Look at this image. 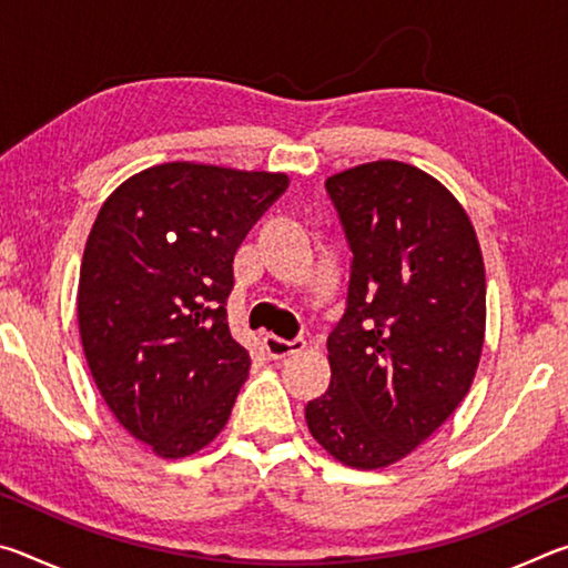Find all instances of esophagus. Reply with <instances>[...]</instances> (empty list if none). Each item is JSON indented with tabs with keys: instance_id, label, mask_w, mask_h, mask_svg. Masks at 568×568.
<instances>
[{
	"instance_id": "esophagus-1",
	"label": "esophagus",
	"mask_w": 568,
	"mask_h": 568,
	"mask_svg": "<svg viewBox=\"0 0 568 568\" xmlns=\"http://www.w3.org/2000/svg\"><path fill=\"white\" fill-rule=\"evenodd\" d=\"M263 345H265V351H267V355H271V358H285V355L301 353L307 343L303 338L287 341V338H281V335L271 333V335H265V338H263Z\"/></svg>"
}]
</instances>
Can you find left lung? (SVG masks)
<instances>
[{
  "mask_svg": "<svg viewBox=\"0 0 568 568\" xmlns=\"http://www.w3.org/2000/svg\"><path fill=\"white\" fill-rule=\"evenodd\" d=\"M325 187L353 273L328 338L331 386L305 420L335 460L376 470L434 436L470 390L486 338L484 255L454 192L406 162H365Z\"/></svg>",
  "mask_w": 568,
  "mask_h": 568,
  "instance_id": "1",
  "label": "left lung"
}]
</instances>
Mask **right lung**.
I'll return each mask as SVG.
<instances>
[{
	"mask_svg": "<svg viewBox=\"0 0 568 568\" xmlns=\"http://www.w3.org/2000/svg\"><path fill=\"white\" fill-rule=\"evenodd\" d=\"M285 187V172L165 162L100 207L77 291L84 358L114 418L160 458L215 440L247 381L225 315L233 261Z\"/></svg>",
	"mask_w": 568,
	"mask_h": 568,
	"instance_id": "add662e5",
	"label": "right lung"
}]
</instances>
